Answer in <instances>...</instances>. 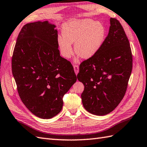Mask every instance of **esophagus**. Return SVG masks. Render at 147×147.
<instances>
[{
  "label": "esophagus",
  "mask_w": 147,
  "mask_h": 147,
  "mask_svg": "<svg viewBox=\"0 0 147 147\" xmlns=\"http://www.w3.org/2000/svg\"><path fill=\"white\" fill-rule=\"evenodd\" d=\"M74 69L75 73H76V75H77L78 71H79V67H78L77 65H74Z\"/></svg>",
  "instance_id": "1"
}]
</instances>
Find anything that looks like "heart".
Returning a JSON list of instances; mask_svg holds the SVG:
<instances>
[{
    "instance_id": "1",
    "label": "heart",
    "mask_w": 147,
    "mask_h": 147,
    "mask_svg": "<svg viewBox=\"0 0 147 147\" xmlns=\"http://www.w3.org/2000/svg\"><path fill=\"white\" fill-rule=\"evenodd\" d=\"M106 30L100 22L85 19L77 20L63 26V37L58 38V44L62 55L69 59L73 55L71 44L74 43V50L84 59H90L94 56L105 40Z\"/></svg>"
}]
</instances>
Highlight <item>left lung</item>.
I'll return each mask as SVG.
<instances>
[{"label": "left lung", "instance_id": "1", "mask_svg": "<svg viewBox=\"0 0 147 147\" xmlns=\"http://www.w3.org/2000/svg\"><path fill=\"white\" fill-rule=\"evenodd\" d=\"M109 34L100 49L80 65L77 78L84 85L85 109L102 116L115 109L125 94L132 70L130 43L119 21L110 19Z\"/></svg>", "mask_w": 147, "mask_h": 147}]
</instances>
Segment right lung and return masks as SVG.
Returning <instances> with one entry per match:
<instances>
[{"label":"right lung","mask_w":147,"mask_h":147,"mask_svg":"<svg viewBox=\"0 0 147 147\" xmlns=\"http://www.w3.org/2000/svg\"><path fill=\"white\" fill-rule=\"evenodd\" d=\"M55 27L47 20L25 25L12 58V74L21 100L43 119L60 113L63 95L77 80L71 63L60 55Z\"/></svg>","instance_id":"obj_1"}]
</instances>
